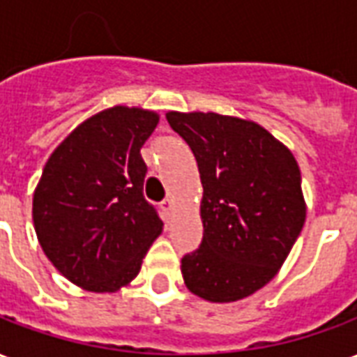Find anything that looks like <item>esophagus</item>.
I'll use <instances>...</instances> for the list:
<instances>
[{
    "label": "esophagus",
    "mask_w": 357,
    "mask_h": 357,
    "mask_svg": "<svg viewBox=\"0 0 357 357\" xmlns=\"http://www.w3.org/2000/svg\"><path fill=\"white\" fill-rule=\"evenodd\" d=\"M172 206H174V200H172V199H166V200H162V202H160V208H162L166 213L170 212Z\"/></svg>",
    "instance_id": "obj_1"
}]
</instances>
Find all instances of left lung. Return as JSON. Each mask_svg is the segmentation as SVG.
<instances>
[{"label":"left lung","mask_w":357,"mask_h":357,"mask_svg":"<svg viewBox=\"0 0 357 357\" xmlns=\"http://www.w3.org/2000/svg\"><path fill=\"white\" fill-rule=\"evenodd\" d=\"M197 158L204 187L199 250L185 286L212 303L244 299L274 278L306 218L297 160L263 126L218 113H166Z\"/></svg>","instance_id":"left-lung-1"}]
</instances>
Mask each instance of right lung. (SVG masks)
Listing matches in <instances>:
<instances>
[{
    "label": "right lung",
    "mask_w": 357,
    "mask_h": 357,
    "mask_svg": "<svg viewBox=\"0 0 357 357\" xmlns=\"http://www.w3.org/2000/svg\"><path fill=\"white\" fill-rule=\"evenodd\" d=\"M158 115L115 105L86 119L58 145L33 192L45 255L66 278L96 293L136 278L162 221L144 197L142 145Z\"/></svg>",
    "instance_id": "right-lung-1"
}]
</instances>
